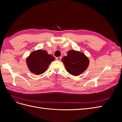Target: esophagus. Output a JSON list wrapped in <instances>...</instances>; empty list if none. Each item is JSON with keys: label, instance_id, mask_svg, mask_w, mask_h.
<instances>
[{"label": "esophagus", "instance_id": "obj_1", "mask_svg": "<svg viewBox=\"0 0 122 122\" xmlns=\"http://www.w3.org/2000/svg\"><path fill=\"white\" fill-rule=\"evenodd\" d=\"M56 60L57 61H60L61 59V56H60V57H57L56 58Z\"/></svg>", "mask_w": 122, "mask_h": 122}]
</instances>
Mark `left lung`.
I'll use <instances>...</instances> for the list:
<instances>
[{
	"mask_svg": "<svg viewBox=\"0 0 122 122\" xmlns=\"http://www.w3.org/2000/svg\"><path fill=\"white\" fill-rule=\"evenodd\" d=\"M61 61L67 71L73 76H78L84 72L90 64L89 59L84 53L73 50H69Z\"/></svg>",
	"mask_w": 122,
	"mask_h": 122,
	"instance_id": "1",
	"label": "left lung"
}]
</instances>
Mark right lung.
Listing matches in <instances>:
<instances>
[{
    "mask_svg": "<svg viewBox=\"0 0 122 122\" xmlns=\"http://www.w3.org/2000/svg\"><path fill=\"white\" fill-rule=\"evenodd\" d=\"M54 60V57L48 54L47 51L40 49L32 52L26 58V62L29 71L39 75L45 72L50 64Z\"/></svg>",
    "mask_w": 122,
    "mask_h": 122,
    "instance_id": "right-lung-1",
    "label": "right lung"
}]
</instances>
